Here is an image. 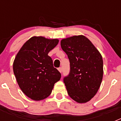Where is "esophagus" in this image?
I'll return each instance as SVG.
<instances>
[{"label": "esophagus", "instance_id": "34e87169", "mask_svg": "<svg viewBox=\"0 0 121 121\" xmlns=\"http://www.w3.org/2000/svg\"><path fill=\"white\" fill-rule=\"evenodd\" d=\"M58 70H59V71L60 73H62V70L61 67H59V68H58Z\"/></svg>", "mask_w": 121, "mask_h": 121}]
</instances>
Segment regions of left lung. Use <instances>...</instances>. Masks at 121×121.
Masks as SVG:
<instances>
[{
  "instance_id": "obj_1",
  "label": "left lung",
  "mask_w": 121,
  "mask_h": 121,
  "mask_svg": "<svg viewBox=\"0 0 121 121\" xmlns=\"http://www.w3.org/2000/svg\"><path fill=\"white\" fill-rule=\"evenodd\" d=\"M60 45L70 60V73L64 78L68 95L78 103L88 102L98 92L102 82V56L82 35L62 39Z\"/></svg>"
}]
</instances>
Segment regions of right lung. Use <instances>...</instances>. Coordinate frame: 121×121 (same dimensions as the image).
<instances>
[{"mask_svg":"<svg viewBox=\"0 0 121 121\" xmlns=\"http://www.w3.org/2000/svg\"><path fill=\"white\" fill-rule=\"evenodd\" d=\"M58 42V39L34 36L23 44L15 57L13 71L18 85L33 100H40L49 96L54 84L61 78L48 55Z\"/></svg>","mask_w":121,"mask_h":121,"instance_id":"add662e5","label":"right lung"}]
</instances>
